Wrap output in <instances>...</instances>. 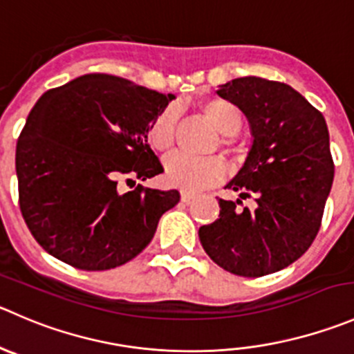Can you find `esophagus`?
Masks as SVG:
<instances>
[{
  "label": "esophagus",
  "instance_id": "esophagus-1",
  "mask_svg": "<svg viewBox=\"0 0 354 354\" xmlns=\"http://www.w3.org/2000/svg\"><path fill=\"white\" fill-rule=\"evenodd\" d=\"M194 201V195L188 194V192H181V202H185V204H188V202Z\"/></svg>",
  "mask_w": 354,
  "mask_h": 354
}]
</instances>
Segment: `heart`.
Here are the masks:
<instances>
[{"label":"heart","instance_id":"obj_1","mask_svg":"<svg viewBox=\"0 0 354 354\" xmlns=\"http://www.w3.org/2000/svg\"><path fill=\"white\" fill-rule=\"evenodd\" d=\"M198 109L209 122L221 133L223 145L228 147L230 140L240 131L243 114L233 102L226 98H205L198 102ZM176 131V111L166 107L152 119L147 129V140L157 152H169L174 145ZM226 167L219 157H190L185 153H173L164 160V176L167 183L183 192H201L219 183L225 178Z\"/></svg>","mask_w":354,"mask_h":354}]
</instances>
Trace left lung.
Listing matches in <instances>:
<instances>
[{"label":"left lung","mask_w":354,"mask_h":354,"mask_svg":"<svg viewBox=\"0 0 354 354\" xmlns=\"http://www.w3.org/2000/svg\"><path fill=\"white\" fill-rule=\"evenodd\" d=\"M219 97L245 114L252 147L226 185L236 202L219 198V218L198 230L207 256L239 277L270 275L299 259L313 243L334 181L324 115L286 82L239 77ZM252 198L249 209L241 204Z\"/></svg>","instance_id":"1"}]
</instances>
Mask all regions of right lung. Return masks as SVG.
I'll use <instances>...</instances> for the list:
<instances>
[{
  "label": "right lung",
  "mask_w": 354,
  "mask_h": 354,
  "mask_svg": "<svg viewBox=\"0 0 354 354\" xmlns=\"http://www.w3.org/2000/svg\"><path fill=\"white\" fill-rule=\"evenodd\" d=\"M174 95L111 74H86L46 91L17 142L19 204L36 242L86 272L128 263L150 243L178 190L121 181L164 173L147 140ZM135 183V181H133Z\"/></svg>",
  "instance_id": "add662e5"
}]
</instances>
